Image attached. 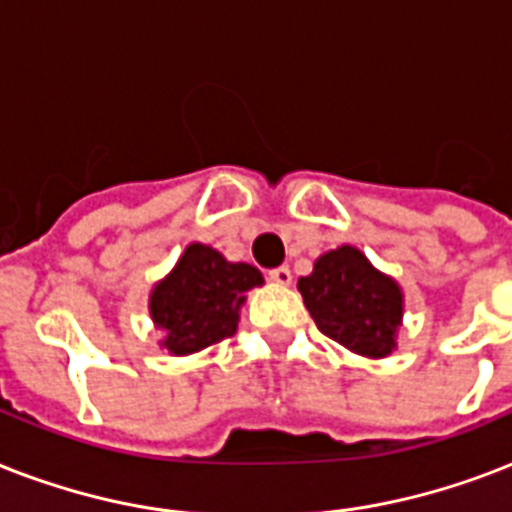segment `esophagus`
<instances>
[{
    "label": "esophagus",
    "mask_w": 512,
    "mask_h": 512,
    "mask_svg": "<svg viewBox=\"0 0 512 512\" xmlns=\"http://www.w3.org/2000/svg\"><path fill=\"white\" fill-rule=\"evenodd\" d=\"M268 278H270V281H273V284H278V286H289V284H292V270L286 268V265H281V268L270 270Z\"/></svg>",
    "instance_id": "obj_1"
}]
</instances>
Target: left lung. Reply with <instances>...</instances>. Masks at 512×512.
Listing matches in <instances>:
<instances>
[{"label": "left lung", "mask_w": 512, "mask_h": 512, "mask_svg": "<svg viewBox=\"0 0 512 512\" xmlns=\"http://www.w3.org/2000/svg\"><path fill=\"white\" fill-rule=\"evenodd\" d=\"M297 289L315 326L336 344L368 360H384L397 350L405 315L402 286L357 247L342 244L323 252Z\"/></svg>", "instance_id": "1"}]
</instances>
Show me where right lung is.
I'll return each instance as SVG.
<instances>
[{"instance_id": "add662e5", "label": "right lung", "mask_w": 512, "mask_h": 512, "mask_svg": "<svg viewBox=\"0 0 512 512\" xmlns=\"http://www.w3.org/2000/svg\"><path fill=\"white\" fill-rule=\"evenodd\" d=\"M263 284L255 265L231 263L210 244L191 242L149 292V315L162 331L160 347L184 357L234 336L247 292Z\"/></svg>"}]
</instances>
